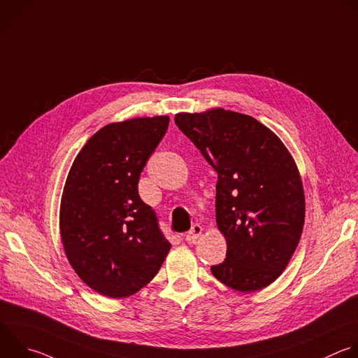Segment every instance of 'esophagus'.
<instances>
[{"label":"esophagus","instance_id":"1","mask_svg":"<svg viewBox=\"0 0 358 358\" xmlns=\"http://www.w3.org/2000/svg\"><path fill=\"white\" fill-rule=\"evenodd\" d=\"M201 233H202V226L196 223V224H194V226L191 227V230L185 234V241H187L188 243H194V242L198 241V237L201 236Z\"/></svg>","mask_w":358,"mask_h":358}]
</instances>
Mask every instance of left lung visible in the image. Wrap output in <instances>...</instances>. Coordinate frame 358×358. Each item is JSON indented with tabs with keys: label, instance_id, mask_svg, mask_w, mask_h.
Wrapping results in <instances>:
<instances>
[{
	"label": "left lung",
	"instance_id": "obj_1",
	"mask_svg": "<svg viewBox=\"0 0 358 358\" xmlns=\"http://www.w3.org/2000/svg\"><path fill=\"white\" fill-rule=\"evenodd\" d=\"M176 125L217 173L216 224L226 259L210 271L226 287L253 292L288 266L302 234L305 195L280 138L253 116L213 108L177 113Z\"/></svg>",
	"mask_w": 358,
	"mask_h": 358
}]
</instances>
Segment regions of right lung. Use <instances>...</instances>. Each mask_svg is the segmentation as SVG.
<instances>
[{"instance_id": "1", "label": "right lung", "mask_w": 358, "mask_h": 358, "mask_svg": "<svg viewBox=\"0 0 358 358\" xmlns=\"http://www.w3.org/2000/svg\"><path fill=\"white\" fill-rule=\"evenodd\" d=\"M170 117H135L103 127L80 150L60 202L64 253L77 275L109 298H127L159 273L170 242L138 192L146 162Z\"/></svg>"}]
</instances>
